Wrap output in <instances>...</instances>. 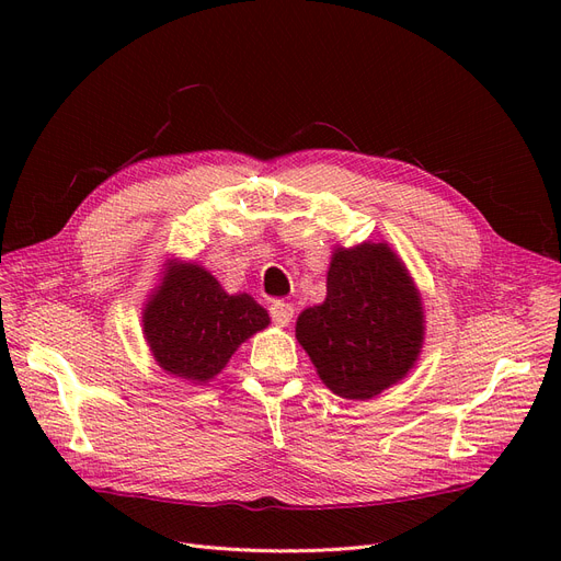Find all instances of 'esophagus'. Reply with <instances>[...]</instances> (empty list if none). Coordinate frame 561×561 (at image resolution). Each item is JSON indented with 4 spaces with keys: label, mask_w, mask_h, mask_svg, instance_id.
I'll return each instance as SVG.
<instances>
[{
    "label": "esophagus",
    "mask_w": 561,
    "mask_h": 561,
    "mask_svg": "<svg viewBox=\"0 0 561 561\" xmlns=\"http://www.w3.org/2000/svg\"><path fill=\"white\" fill-rule=\"evenodd\" d=\"M293 305H288V302H273L271 305V318H273V322L275 325H279V328H286L288 322H290V318H293Z\"/></svg>",
    "instance_id": "34e87169"
}]
</instances>
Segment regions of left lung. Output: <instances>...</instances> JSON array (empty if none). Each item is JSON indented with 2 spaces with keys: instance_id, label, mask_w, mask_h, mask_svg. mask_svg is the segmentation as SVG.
Here are the masks:
<instances>
[{
  "instance_id": "1",
  "label": "left lung",
  "mask_w": 561,
  "mask_h": 561,
  "mask_svg": "<svg viewBox=\"0 0 561 561\" xmlns=\"http://www.w3.org/2000/svg\"><path fill=\"white\" fill-rule=\"evenodd\" d=\"M296 336L330 391L370 400L407 377L421 355V293L387 243L336 248L328 298L298 316Z\"/></svg>"
}]
</instances>
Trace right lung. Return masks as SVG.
<instances>
[{
    "label": "right lung",
    "mask_w": 561,
    "mask_h": 561,
    "mask_svg": "<svg viewBox=\"0 0 561 561\" xmlns=\"http://www.w3.org/2000/svg\"><path fill=\"white\" fill-rule=\"evenodd\" d=\"M271 316L248 293H229L195 263L168 261L161 286L142 309V334L157 364L174 377L206 385Z\"/></svg>",
    "instance_id": "add662e5"
}]
</instances>
